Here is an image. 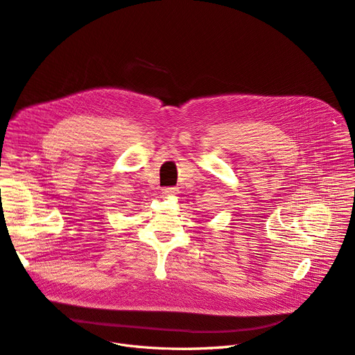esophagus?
Returning a JSON list of instances; mask_svg holds the SVG:
<instances>
[{
	"label": "esophagus",
	"instance_id": "1",
	"mask_svg": "<svg viewBox=\"0 0 355 355\" xmlns=\"http://www.w3.org/2000/svg\"><path fill=\"white\" fill-rule=\"evenodd\" d=\"M178 192V189L175 187H168V188H164L163 189V193L167 195V196H171V195H175Z\"/></svg>",
	"mask_w": 355,
	"mask_h": 355
}]
</instances>
